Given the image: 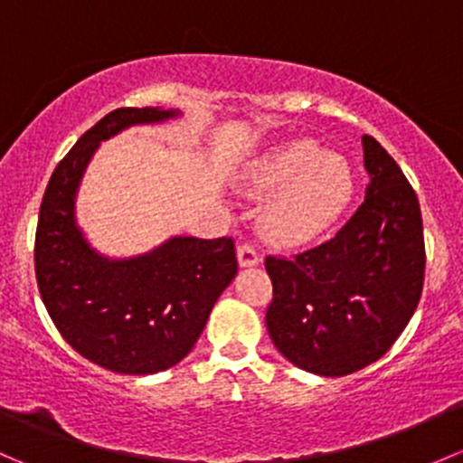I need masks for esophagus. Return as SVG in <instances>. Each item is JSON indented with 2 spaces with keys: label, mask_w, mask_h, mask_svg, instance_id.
I'll list each match as a JSON object with an SVG mask.
<instances>
[{
  "label": "esophagus",
  "mask_w": 463,
  "mask_h": 463,
  "mask_svg": "<svg viewBox=\"0 0 463 463\" xmlns=\"http://www.w3.org/2000/svg\"><path fill=\"white\" fill-rule=\"evenodd\" d=\"M237 261H240L241 269H253V266H260L261 258L258 255V250L249 244H241L237 249Z\"/></svg>",
  "instance_id": "1"
}]
</instances>
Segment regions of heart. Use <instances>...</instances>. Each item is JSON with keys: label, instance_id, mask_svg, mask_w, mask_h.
I'll use <instances>...</instances> for the list:
<instances>
[{"label": "heart", "instance_id": "obj_1", "mask_svg": "<svg viewBox=\"0 0 463 463\" xmlns=\"http://www.w3.org/2000/svg\"><path fill=\"white\" fill-rule=\"evenodd\" d=\"M249 193L269 194L261 231L279 246H305L329 231L354 194V172L338 152L298 138L269 149L244 172Z\"/></svg>", "mask_w": 463, "mask_h": 463}]
</instances>
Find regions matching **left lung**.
I'll use <instances>...</instances> for the list:
<instances>
[{
  "mask_svg": "<svg viewBox=\"0 0 463 463\" xmlns=\"http://www.w3.org/2000/svg\"><path fill=\"white\" fill-rule=\"evenodd\" d=\"M365 202L325 244L291 260L266 258L273 302L266 329L300 370L347 376L394 345L423 288L421 208L394 158L363 137Z\"/></svg>",
  "mask_w": 463,
  "mask_h": 463,
  "instance_id": "left-lung-1",
  "label": "left lung"
}]
</instances>
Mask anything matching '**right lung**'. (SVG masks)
<instances>
[{"mask_svg": "<svg viewBox=\"0 0 463 463\" xmlns=\"http://www.w3.org/2000/svg\"><path fill=\"white\" fill-rule=\"evenodd\" d=\"M176 118L179 109L163 107L107 114L58 163L40 205L35 275L46 311L80 356L118 374H156L184 361L237 275L228 237L175 235L147 253L109 258L78 223V190L100 143Z\"/></svg>", "mask_w": 463, "mask_h": 463, "instance_id": "add662e5", "label": "right lung"}]
</instances>
